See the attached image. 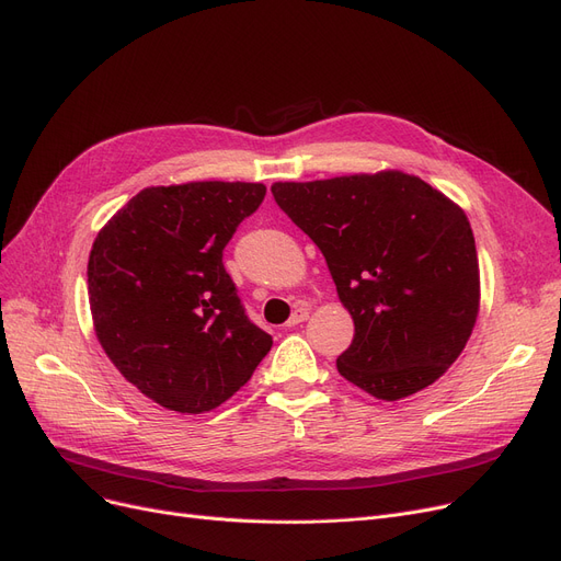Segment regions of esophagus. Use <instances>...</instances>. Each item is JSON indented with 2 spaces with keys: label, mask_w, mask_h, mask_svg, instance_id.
<instances>
[{
  "label": "esophagus",
  "mask_w": 561,
  "mask_h": 561,
  "mask_svg": "<svg viewBox=\"0 0 561 561\" xmlns=\"http://www.w3.org/2000/svg\"><path fill=\"white\" fill-rule=\"evenodd\" d=\"M309 319V311L307 309H296L294 313H290V319L286 321V328H296V325H300V323H305Z\"/></svg>",
  "instance_id": "1"
}]
</instances>
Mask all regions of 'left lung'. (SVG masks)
I'll return each mask as SVG.
<instances>
[{"mask_svg": "<svg viewBox=\"0 0 561 561\" xmlns=\"http://www.w3.org/2000/svg\"><path fill=\"white\" fill-rule=\"evenodd\" d=\"M271 190L323 252L353 316L355 336L336 357L339 374L382 401L440 378L479 313V261L462 208L397 169Z\"/></svg>", "mask_w": 561, "mask_h": 561, "instance_id": "1", "label": "left lung"}]
</instances>
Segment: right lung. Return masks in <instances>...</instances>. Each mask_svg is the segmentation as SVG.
Wrapping results in <instances>:
<instances>
[{"label":"right lung","instance_id":"obj_1","mask_svg":"<svg viewBox=\"0 0 561 561\" xmlns=\"http://www.w3.org/2000/svg\"><path fill=\"white\" fill-rule=\"evenodd\" d=\"M265 197L263 183L144 187L93 240V330L114 367L167 410L231 399L273 346L236 294L222 250Z\"/></svg>","mask_w":561,"mask_h":561}]
</instances>
